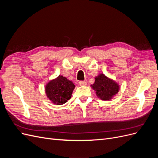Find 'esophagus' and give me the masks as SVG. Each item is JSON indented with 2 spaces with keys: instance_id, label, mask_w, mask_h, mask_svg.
<instances>
[{
  "instance_id": "1",
  "label": "esophagus",
  "mask_w": 158,
  "mask_h": 158,
  "mask_svg": "<svg viewBox=\"0 0 158 158\" xmlns=\"http://www.w3.org/2000/svg\"><path fill=\"white\" fill-rule=\"evenodd\" d=\"M78 84L80 85H86L87 82H85V81H80Z\"/></svg>"
}]
</instances>
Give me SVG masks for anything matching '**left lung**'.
Returning <instances> with one entry per match:
<instances>
[{
  "instance_id": "left-lung-1",
  "label": "left lung",
  "mask_w": 158,
  "mask_h": 158,
  "mask_svg": "<svg viewBox=\"0 0 158 158\" xmlns=\"http://www.w3.org/2000/svg\"><path fill=\"white\" fill-rule=\"evenodd\" d=\"M95 79L92 87L95 91L97 96L101 99L109 100L118 93V85L103 74H99Z\"/></svg>"
}]
</instances>
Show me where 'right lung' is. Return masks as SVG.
<instances>
[{"label":"right lung","mask_w":158,"mask_h":158,"mask_svg":"<svg viewBox=\"0 0 158 158\" xmlns=\"http://www.w3.org/2000/svg\"><path fill=\"white\" fill-rule=\"evenodd\" d=\"M75 85L67 78L59 76L46 85L47 96L56 105H63L71 98Z\"/></svg>","instance_id":"right-lung-1"}]
</instances>
